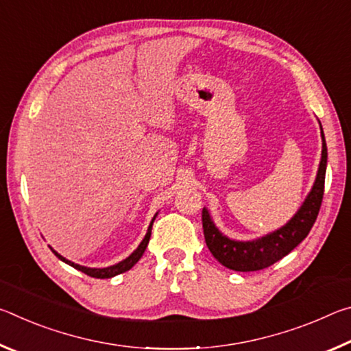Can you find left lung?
Instances as JSON below:
<instances>
[{"label":"left lung","instance_id":"8db88e82","mask_svg":"<svg viewBox=\"0 0 351 351\" xmlns=\"http://www.w3.org/2000/svg\"><path fill=\"white\" fill-rule=\"evenodd\" d=\"M322 130V127H320ZM322 134V159L319 164V171L316 182L308 195L305 203L302 204L299 212L291 218V221L283 226L276 232L266 237H261L254 241H234L224 237L215 228L209 217V212L203 209L201 219H203V230L206 245L209 247L213 257L226 268L249 272L260 271L274 265L276 261L288 255L293 249L305 240V237L310 234L313 224L316 223L319 215L320 204L324 198L325 187V170H326V144L325 136Z\"/></svg>","mask_w":351,"mask_h":351}]
</instances>
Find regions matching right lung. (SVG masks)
Masks as SVG:
<instances>
[{"label":"right lung","mask_w":351,"mask_h":351,"mask_svg":"<svg viewBox=\"0 0 351 351\" xmlns=\"http://www.w3.org/2000/svg\"><path fill=\"white\" fill-rule=\"evenodd\" d=\"M153 221H154V218H153ZM153 221L150 223V228H148V230H147L145 239L142 240V243L139 245V247L136 249V251H134L132 255H130V257H127L125 260L121 261V263L112 265V266H108V268H85V266L75 265V263H73V261H69V260H66L64 257H62V255H60V254H57V252L54 251V249H52V252H54L58 258L63 260L64 263H68V265L73 266V268L79 269V271H82V272H85V274H86V276H90V277H94V278H110V277H114V276H117V274H122V272H125V271H128V269H132L133 266H134L136 263H138L139 258L142 257V254H144V251L147 249L148 241H150Z\"/></svg>","instance_id":"add662e5"}]
</instances>
